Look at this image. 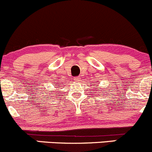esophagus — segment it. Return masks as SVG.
<instances>
[{"label": "esophagus", "mask_w": 152, "mask_h": 152, "mask_svg": "<svg viewBox=\"0 0 152 152\" xmlns=\"http://www.w3.org/2000/svg\"><path fill=\"white\" fill-rule=\"evenodd\" d=\"M80 77H74V80L75 81H80Z\"/></svg>", "instance_id": "esophagus-1"}]
</instances>
